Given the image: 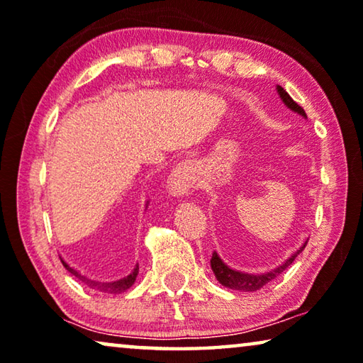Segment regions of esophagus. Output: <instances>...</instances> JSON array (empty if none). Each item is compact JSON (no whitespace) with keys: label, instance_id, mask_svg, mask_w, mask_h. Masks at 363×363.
I'll return each mask as SVG.
<instances>
[{"label":"esophagus","instance_id":"1","mask_svg":"<svg viewBox=\"0 0 363 363\" xmlns=\"http://www.w3.org/2000/svg\"><path fill=\"white\" fill-rule=\"evenodd\" d=\"M198 182L196 165L193 162L178 164L169 178V193L174 196H185Z\"/></svg>","mask_w":363,"mask_h":363}]
</instances>
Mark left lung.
Listing matches in <instances>:
<instances>
[{
    "label": "left lung",
    "mask_w": 363,
    "mask_h": 363,
    "mask_svg": "<svg viewBox=\"0 0 363 363\" xmlns=\"http://www.w3.org/2000/svg\"><path fill=\"white\" fill-rule=\"evenodd\" d=\"M276 89H277V94L282 99V102L286 104L289 108L295 111V113L302 115L303 118H306L305 110L300 107V105L295 102V100L289 96L286 91H284V87L277 86ZM305 247H306V242L300 247V250H297V252H295L291 258L286 261V263L277 266L276 269H272L269 272H264V274H248V272L232 269L230 266H227L224 261L219 258V255L216 252L213 253V258H211V267H213L217 281H219L224 287L233 289V291H240V292H255V291H259L261 287H264L266 284H269L272 279H276L279 274H282V272L294 263V259L303 252Z\"/></svg>",
    "instance_id": "8db88e82"
}]
</instances>
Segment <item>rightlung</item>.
Instances as JSON below:
<instances>
[{
	"label": "right lung",
	"mask_w": 363,
	"mask_h": 363,
	"mask_svg": "<svg viewBox=\"0 0 363 363\" xmlns=\"http://www.w3.org/2000/svg\"><path fill=\"white\" fill-rule=\"evenodd\" d=\"M60 259H61V263H63V266L71 272L72 276L79 279L81 282H84L86 286H89L91 289H96V291L105 292V294H121V292L128 291V289H130L133 284H135L136 276H138V271H139V266H136L135 271H133L130 276H126L123 279H118V281H113V282H99V281H92V279L82 276L79 271H76L74 267H71L68 263H66V261L61 258V256H60Z\"/></svg>",
	"instance_id": "add662e5"
}]
</instances>
